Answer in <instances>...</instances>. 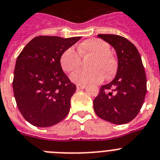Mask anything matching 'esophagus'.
Masks as SVG:
<instances>
[{"label": "esophagus", "mask_w": 160, "mask_h": 160, "mask_svg": "<svg viewBox=\"0 0 160 160\" xmlns=\"http://www.w3.org/2000/svg\"><path fill=\"white\" fill-rule=\"evenodd\" d=\"M85 87H86L85 84H77V85H76L77 89H83V88H84Z\"/></svg>", "instance_id": "obj_1"}]
</instances>
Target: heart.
<instances>
[{"mask_svg": "<svg viewBox=\"0 0 160 160\" xmlns=\"http://www.w3.org/2000/svg\"><path fill=\"white\" fill-rule=\"evenodd\" d=\"M78 52L71 47L66 49L60 58L62 70L66 72H72L80 67V57H90L87 63L89 68L78 70L71 75V80L74 83L99 84L102 82L104 78L109 80L115 76L117 61L110 53V45L107 42L101 39H88L79 45Z\"/></svg>", "mask_w": 160, "mask_h": 160, "instance_id": "heart-1", "label": "heart"}]
</instances>
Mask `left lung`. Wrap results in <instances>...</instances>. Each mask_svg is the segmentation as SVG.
<instances>
[{"label": "left lung", "instance_id": "obj_1", "mask_svg": "<svg viewBox=\"0 0 160 160\" xmlns=\"http://www.w3.org/2000/svg\"><path fill=\"white\" fill-rule=\"evenodd\" d=\"M114 47L118 57L116 76L100 88L93 110L101 119L115 124L130 122L139 113L146 93V76L135 45L118 35L99 34Z\"/></svg>", "mask_w": 160, "mask_h": 160}]
</instances>
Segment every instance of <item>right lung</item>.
Masks as SVG:
<instances>
[{"instance_id":"obj_1","label":"right lung","mask_w":160,"mask_h":160,"mask_svg":"<svg viewBox=\"0 0 160 160\" xmlns=\"http://www.w3.org/2000/svg\"><path fill=\"white\" fill-rule=\"evenodd\" d=\"M80 38L40 36L28 43L18 55L14 94L18 110L32 125L49 127L69 113L76 87L62 69L60 58Z\"/></svg>"}]
</instances>
